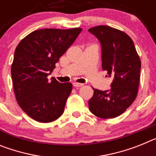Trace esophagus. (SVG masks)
Here are the masks:
<instances>
[{"label":"esophagus","mask_w":156,"mask_h":156,"mask_svg":"<svg viewBox=\"0 0 156 156\" xmlns=\"http://www.w3.org/2000/svg\"><path fill=\"white\" fill-rule=\"evenodd\" d=\"M83 83H73V86L76 87H82L83 86Z\"/></svg>","instance_id":"34e87169"}]
</instances>
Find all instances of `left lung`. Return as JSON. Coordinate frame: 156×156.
I'll list each match as a JSON object with an SVG mask.
<instances>
[{"label": "left lung", "mask_w": 156, "mask_h": 156, "mask_svg": "<svg viewBox=\"0 0 156 156\" xmlns=\"http://www.w3.org/2000/svg\"><path fill=\"white\" fill-rule=\"evenodd\" d=\"M100 42L102 67L113 77L110 91L93 88L88 101L89 110L103 119L123 114L136 98L141 62L132 38L127 34L109 26H97L88 30Z\"/></svg>", "instance_id": "1"}]
</instances>
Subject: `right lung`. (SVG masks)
<instances>
[{
	"label": "right lung",
	"instance_id": "1",
	"mask_svg": "<svg viewBox=\"0 0 156 156\" xmlns=\"http://www.w3.org/2000/svg\"><path fill=\"white\" fill-rule=\"evenodd\" d=\"M81 30H36L16 48L11 68L15 95L21 109L37 122H54L63 114L73 84L60 83L54 77L48 80L47 76Z\"/></svg>",
	"mask_w": 156,
	"mask_h": 156
}]
</instances>
